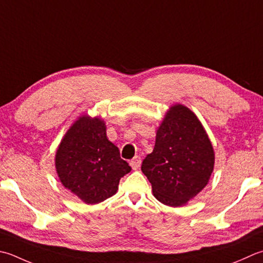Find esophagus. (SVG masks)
<instances>
[{
  "mask_svg": "<svg viewBox=\"0 0 263 263\" xmlns=\"http://www.w3.org/2000/svg\"><path fill=\"white\" fill-rule=\"evenodd\" d=\"M130 165L133 170H138L141 165V157L140 156H135L130 162Z\"/></svg>",
  "mask_w": 263,
  "mask_h": 263,
  "instance_id": "34e87169",
  "label": "esophagus"
}]
</instances>
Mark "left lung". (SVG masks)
I'll list each match as a JSON object with an SVG mask.
<instances>
[{"mask_svg": "<svg viewBox=\"0 0 263 263\" xmlns=\"http://www.w3.org/2000/svg\"><path fill=\"white\" fill-rule=\"evenodd\" d=\"M213 165V147L203 125L192 110L177 105L159 126L141 171L159 202L181 206L206 186Z\"/></svg>", "mask_w": 263, "mask_h": 263, "instance_id": "obj_1", "label": "left lung"}]
</instances>
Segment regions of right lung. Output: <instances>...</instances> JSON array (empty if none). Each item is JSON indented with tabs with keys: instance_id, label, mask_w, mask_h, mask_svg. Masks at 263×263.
Returning a JSON list of instances; mask_svg holds the SVG:
<instances>
[{
	"instance_id": "1",
	"label": "right lung",
	"mask_w": 263,
	"mask_h": 263,
	"mask_svg": "<svg viewBox=\"0 0 263 263\" xmlns=\"http://www.w3.org/2000/svg\"><path fill=\"white\" fill-rule=\"evenodd\" d=\"M55 167L61 183L87 204L111 197L121 178L131 171L107 139L105 123L86 116L66 133L57 151Z\"/></svg>"
}]
</instances>
